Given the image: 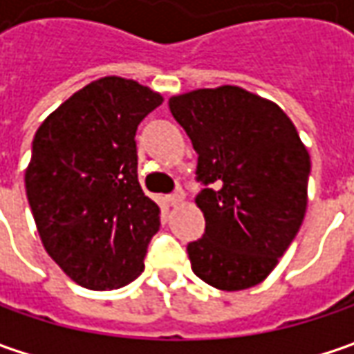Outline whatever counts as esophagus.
Listing matches in <instances>:
<instances>
[{"mask_svg": "<svg viewBox=\"0 0 354 354\" xmlns=\"http://www.w3.org/2000/svg\"><path fill=\"white\" fill-rule=\"evenodd\" d=\"M183 201H185L183 191H177V193H173V195H169V197H167V203H169L171 207H179Z\"/></svg>", "mask_w": 354, "mask_h": 354, "instance_id": "esophagus-1", "label": "esophagus"}]
</instances>
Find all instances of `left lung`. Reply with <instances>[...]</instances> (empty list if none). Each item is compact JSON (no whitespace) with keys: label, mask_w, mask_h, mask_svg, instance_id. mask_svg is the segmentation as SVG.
<instances>
[{"label":"left lung","mask_w":354,"mask_h":354,"mask_svg":"<svg viewBox=\"0 0 354 354\" xmlns=\"http://www.w3.org/2000/svg\"><path fill=\"white\" fill-rule=\"evenodd\" d=\"M173 118L197 151L195 203L205 234L187 246L191 268L223 292L264 281L307 211L309 151L278 104L240 86L169 98Z\"/></svg>","instance_id":"8db88e82"}]
</instances>
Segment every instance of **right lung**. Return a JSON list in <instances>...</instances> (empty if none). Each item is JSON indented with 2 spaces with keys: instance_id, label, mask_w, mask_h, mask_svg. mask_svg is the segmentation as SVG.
I'll return each mask as SVG.
<instances>
[{
  "instance_id": "1",
  "label": "right lung",
  "mask_w": 354,
  "mask_h": 354,
  "mask_svg": "<svg viewBox=\"0 0 354 354\" xmlns=\"http://www.w3.org/2000/svg\"><path fill=\"white\" fill-rule=\"evenodd\" d=\"M163 96L104 76L45 118L25 189L47 254L88 290H116L143 272L159 207L138 181L136 131Z\"/></svg>"
}]
</instances>
